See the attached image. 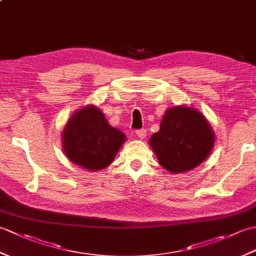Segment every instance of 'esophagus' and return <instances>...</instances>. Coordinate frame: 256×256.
Returning <instances> with one entry per match:
<instances>
[{
	"label": "esophagus",
	"mask_w": 256,
	"mask_h": 256,
	"mask_svg": "<svg viewBox=\"0 0 256 256\" xmlns=\"http://www.w3.org/2000/svg\"><path fill=\"white\" fill-rule=\"evenodd\" d=\"M136 135L140 140H144L146 136H148V133H146V130H138Z\"/></svg>",
	"instance_id": "34e87169"
}]
</instances>
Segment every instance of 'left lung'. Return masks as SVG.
<instances>
[{
	"mask_svg": "<svg viewBox=\"0 0 256 256\" xmlns=\"http://www.w3.org/2000/svg\"><path fill=\"white\" fill-rule=\"evenodd\" d=\"M150 145L166 170L180 174L206 160L214 148V132L197 108L176 106L167 108Z\"/></svg>",
	"mask_w": 256,
	"mask_h": 256,
	"instance_id": "1",
	"label": "left lung"
}]
</instances>
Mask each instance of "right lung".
<instances>
[{"label": "right lung", "mask_w": 256, "mask_h": 256, "mask_svg": "<svg viewBox=\"0 0 256 256\" xmlns=\"http://www.w3.org/2000/svg\"><path fill=\"white\" fill-rule=\"evenodd\" d=\"M62 140L64 153L70 162L96 172L111 164L126 136L108 123L99 108L88 104L69 118Z\"/></svg>", "instance_id": "add662e5"}]
</instances>
